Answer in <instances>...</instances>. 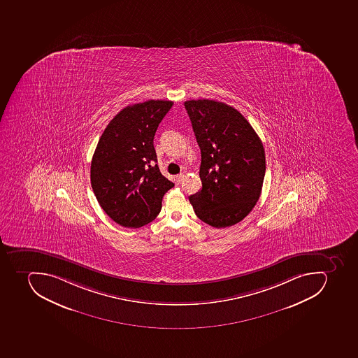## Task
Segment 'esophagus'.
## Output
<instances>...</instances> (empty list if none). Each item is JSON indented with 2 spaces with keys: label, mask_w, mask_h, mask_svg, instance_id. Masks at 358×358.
I'll return each mask as SVG.
<instances>
[{
  "label": "esophagus",
  "mask_w": 358,
  "mask_h": 358,
  "mask_svg": "<svg viewBox=\"0 0 358 358\" xmlns=\"http://www.w3.org/2000/svg\"><path fill=\"white\" fill-rule=\"evenodd\" d=\"M184 178H185V175H184L183 173H180V175H178V176H176V182H178V183L180 184V182H182V180H184Z\"/></svg>",
  "instance_id": "1"
}]
</instances>
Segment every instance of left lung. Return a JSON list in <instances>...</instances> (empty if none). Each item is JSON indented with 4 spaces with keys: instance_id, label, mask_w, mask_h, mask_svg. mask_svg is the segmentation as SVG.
Here are the masks:
<instances>
[{
    "instance_id": "1",
    "label": "left lung",
    "mask_w": 358,
    "mask_h": 358,
    "mask_svg": "<svg viewBox=\"0 0 358 358\" xmlns=\"http://www.w3.org/2000/svg\"><path fill=\"white\" fill-rule=\"evenodd\" d=\"M184 106L201 149L202 189L189 202L210 226H234L261 196L266 171L263 143L241 112L228 104L204 99Z\"/></svg>"
}]
</instances>
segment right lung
I'll list each match as a JSON object with an SVG mask.
<instances>
[{
	"label": "right lung",
	"instance_id": "1",
	"mask_svg": "<svg viewBox=\"0 0 358 358\" xmlns=\"http://www.w3.org/2000/svg\"><path fill=\"white\" fill-rule=\"evenodd\" d=\"M172 101L132 104L115 115L97 143L91 163V185L112 220L139 228L154 220L174 183L160 173L155 132Z\"/></svg>",
	"mask_w": 358,
	"mask_h": 358
}]
</instances>
